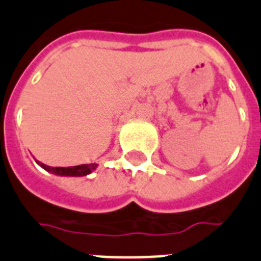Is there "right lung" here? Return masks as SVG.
Returning <instances> with one entry per match:
<instances>
[{"mask_svg": "<svg viewBox=\"0 0 261 261\" xmlns=\"http://www.w3.org/2000/svg\"><path fill=\"white\" fill-rule=\"evenodd\" d=\"M37 164L41 168H44L45 171L50 172L57 176H70V177H81V176H87V174L92 173L98 165L97 164H83L76 165V167H49L45 165L40 161H37Z\"/></svg>", "mask_w": 261, "mask_h": 261, "instance_id": "add662e5", "label": "right lung"}]
</instances>
